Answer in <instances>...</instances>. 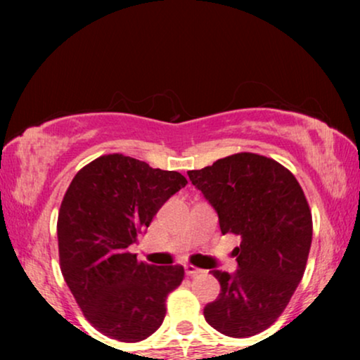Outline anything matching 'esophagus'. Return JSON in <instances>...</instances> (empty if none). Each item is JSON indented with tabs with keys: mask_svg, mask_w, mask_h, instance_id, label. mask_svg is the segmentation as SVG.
Returning <instances> with one entry per match:
<instances>
[{
	"mask_svg": "<svg viewBox=\"0 0 360 360\" xmlns=\"http://www.w3.org/2000/svg\"><path fill=\"white\" fill-rule=\"evenodd\" d=\"M185 274L186 275H190V277H195V275H200V274H203V270L201 269H198V267H195V265H185Z\"/></svg>",
	"mask_w": 360,
	"mask_h": 360,
	"instance_id": "obj_1",
	"label": "esophagus"
}]
</instances>
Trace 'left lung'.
<instances>
[{
  "mask_svg": "<svg viewBox=\"0 0 360 360\" xmlns=\"http://www.w3.org/2000/svg\"><path fill=\"white\" fill-rule=\"evenodd\" d=\"M188 176L218 213L221 233L240 238L233 250L238 270H211L221 293L205 307V319L224 336H255L277 321L307 269L313 236L307 196L292 172L252 152Z\"/></svg>",
  "mask_w": 360,
  "mask_h": 360,
  "instance_id": "8db88e82",
  "label": "left lung"
}]
</instances>
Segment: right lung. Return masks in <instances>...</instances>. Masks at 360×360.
<instances>
[{
    "instance_id": "1",
    "label": "right lung",
    "mask_w": 360,
    "mask_h": 360,
    "mask_svg": "<svg viewBox=\"0 0 360 360\" xmlns=\"http://www.w3.org/2000/svg\"><path fill=\"white\" fill-rule=\"evenodd\" d=\"M188 184L122 154L101 155L73 176L57 221L63 278L98 331L137 342L160 328L181 265H150L131 254L162 205Z\"/></svg>"
}]
</instances>
